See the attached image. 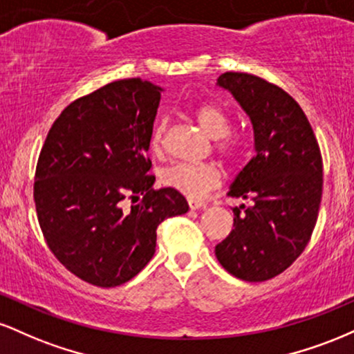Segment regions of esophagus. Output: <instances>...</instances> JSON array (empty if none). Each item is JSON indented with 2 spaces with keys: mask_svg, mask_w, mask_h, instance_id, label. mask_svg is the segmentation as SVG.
Listing matches in <instances>:
<instances>
[{
  "mask_svg": "<svg viewBox=\"0 0 354 354\" xmlns=\"http://www.w3.org/2000/svg\"><path fill=\"white\" fill-rule=\"evenodd\" d=\"M188 206L191 209H201V208H206V205L203 201H194V200H189L188 201Z\"/></svg>",
  "mask_w": 354,
  "mask_h": 354,
  "instance_id": "esophagus-1",
  "label": "esophagus"
}]
</instances>
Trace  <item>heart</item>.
<instances>
[{"label": "heart", "mask_w": 354, "mask_h": 354, "mask_svg": "<svg viewBox=\"0 0 354 354\" xmlns=\"http://www.w3.org/2000/svg\"><path fill=\"white\" fill-rule=\"evenodd\" d=\"M194 120L206 135L213 138L214 149L226 160L233 161L243 153L241 138L230 133V116L219 104L205 101L193 111ZM166 121L161 120L154 124L151 133V149L160 153L163 148ZM160 183L189 200H203L218 188L221 183V171L213 163H174L160 171Z\"/></svg>", "instance_id": "b5f03b06"}]
</instances>
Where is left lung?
Wrapping results in <instances>:
<instances>
[{
	"mask_svg": "<svg viewBox=\"0 0 354 354\" xmlns=\"http://www.w3.org/2000/svg\"><path fill=\"white\" fill-rule=\"evenodd\" d=\"M218 84L250 118L254 156L228 193L253 205L233 209V230L214 253L236 278L266 281L293 265L310 243L323 193V158L306 115L284 89L233 71L223 73Z\"/></svg>",
	"mask_w": 354,
	"mask_h": 354,
	"instance_id": "obj_1",
	"label": "left lung"
}]
</instances>
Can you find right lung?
<instances>
[{"label": "right lung", "mask_w": 354, "mask_h": 354, "mask_svg": "<svg viewBox=\"0 0 354 354\" xmlns=\"http://www.w3.org/2000/svg\"><path fill=\"white\" fill-rule=\"evenodd\" d=\"M161 91L129 78L81 96L56 118L39 153L35 205L43 236L61 265L95 286L135 278L153 258L160 223L188 211L183 194L153 189L148 174ZM124 199L137 205L124 209Z\"/></svg>", "instance_id": "right-lung-1"}]
</instances>
